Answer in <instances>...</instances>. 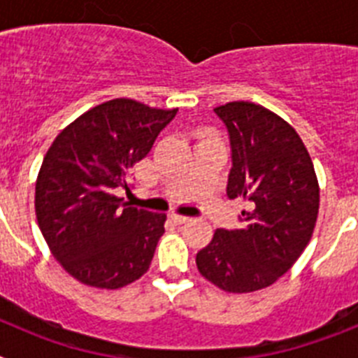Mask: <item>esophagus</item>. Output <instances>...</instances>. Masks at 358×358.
Segmentation results:
<instances>
[{
  "instance_id": "obj_1",
  "label": "esophagus",
  "mask_w": 358,
  "mask_h": 358,
  "mask_svg": "<svg viewBox=\"0 0 358 358\" xmlns=\"http://www.w3.org/2000/svg\"><path fill=\"white\" fill-rule=\"evenodd\" d=\"M170 218H172L173 222L176 224H186L189 222V217H185V215H179V213H172L170 215Z\"/></svg>"
}]
</instances>
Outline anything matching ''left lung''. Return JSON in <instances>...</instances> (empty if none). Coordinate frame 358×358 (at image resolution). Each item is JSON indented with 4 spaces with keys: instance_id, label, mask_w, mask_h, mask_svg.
<instances>
[{
    "instance_id": "8db88e82",
    "label": "left lung",
    "mask_w": 358,
    "mask_h": 358,
    "mask_svg": "<svg viewBox=\"0 0 358 358\" xmlns=\"http://www.w3.org/2000/svg\"><path fill=\"white\" fill-rule=\"evenodd\" d=\"M229 132L233 169L227 197L243 199L240 229H217L197 252V268L215 287L248 294L273 285L296 264L314 233L319 182L292 125L252 102L215 107Z\"/></svg>"
}]
</instances>
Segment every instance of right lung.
<instances>
[{
	"label": "right lung",
	"mask_w": 358,
	"mask_h": 358,
	"mask_svg": "<svg viewBox=\"0 0 358 358\" xmlns=\"http://www.w3.org/2000/svg\"><path fill=\"white\" fill-rule=\"evenodd\" d=\"M176 115L115 98L69 123L46 152L37 222L57 262L84 285L122 289L150 267L166 215L123 204L115 189H129L132 166Z\"/></svg>",
	"instance_id": "add662e5"
}]
</instances>
